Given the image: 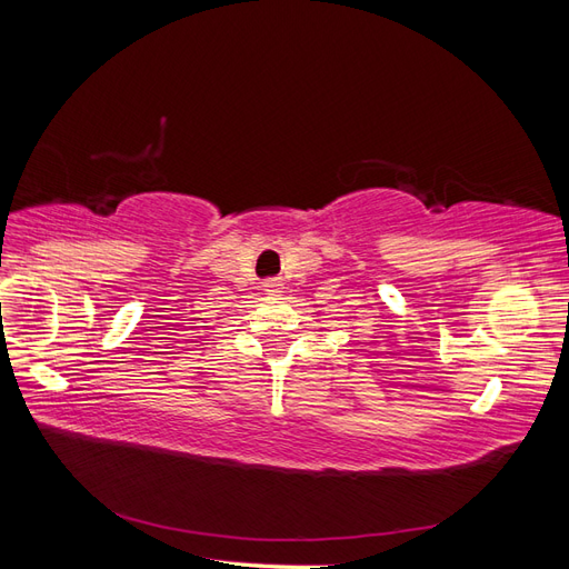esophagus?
<instances>
[{
    "label": "esophagus",
    "instance_id": "34e87169",
    "mask_svg": "<svg viewBox=\"0 0 569 569\" xmlns=\"http://www.w3.org/2000/svg\"><path fill=\"white\" fill-rule=\"evenodd\" d=\"M263 287H266V291H280V282L278 280H266Z\"/></svg>",
    "mask_w": 569,
    "mask_h": 569
}]
</instances>
